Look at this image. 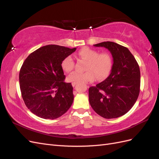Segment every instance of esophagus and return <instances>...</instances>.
I'll return each mask as SVG.
<instances>
[{
    "instance_id": "34e87169",
    "label": "esophagus",
    "mask_w": 159,
    "mask_h": 159,
    "mask_svg": "<svg viewBox=\"0 0 159 159\" xmlns=\"http://www.w3.org/2000/svg\"><path fill=\"white\" fill-rule=\"evenodd\" d=\"M75 84H76L75 83H72V84H71V85H72V86H73V87H75Z\"/></svg>"
}]
</instances>
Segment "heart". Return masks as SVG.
<instances>
[{"instance_id": "heart-1", "label": "heart", "mask_w": 159, "mask_h": 159, "mask_svg": "<svg viewBox=\"0 0 159 159\" xmlns=\"http://www.w3.org/2000/svg\"><path fill=\"white\" fill-rule=\"evenodd\" d=\"M78 55L88 61L85 70L81 72L74 71L68 78L70 82L76 84H84L93 81L96 76L99 80L107 78L109 75L113 66L112 57L108 52H101L98 50L84 47L80 49ZM61 67L64 71L70 72L74 68V60L71 56H66L61 63Z\"/></svg>"}]
</instances>
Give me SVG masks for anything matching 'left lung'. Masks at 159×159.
Instances as JSON below:
<instances>
[{
    "mask_svg": "<svg viewBox=\"0 0 159 159\" xmlns=\"http://www.w3.org/2000/svg\"><path fill=\"white\" fill-rule=\"evenodd\" d=\"M94 46L108 49L113 64L108 78L89 88V103L103 118L121 117L132 108L139 97L141 84L139 64L127 48L117 43L103 42Z\"/></svg>",
    "mask_w": 159,
    "mask_h": 159,
    "instance_id": "1",
    "label": "left lung"
}]
</instances>
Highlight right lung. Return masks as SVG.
<instances>
[{
	"label": "right lung",
	"instance_id": "add662e5",
	"mask_svg": "<svg viewBox=\"0 0 159 159\" xmlns=\"http://www.w3.org/2000/svg\"><path fill=\"white\" fill-rule=\"evenodd\" d=\"M75 50L47 45L31 53L24 61L19 74L22 97L28 109L38 117L54 119L71 107L73 87L64 81L61 63Z\"/></svg>",
	"mask_w": 159,
	"mask_h": 159
}]
</instances>
